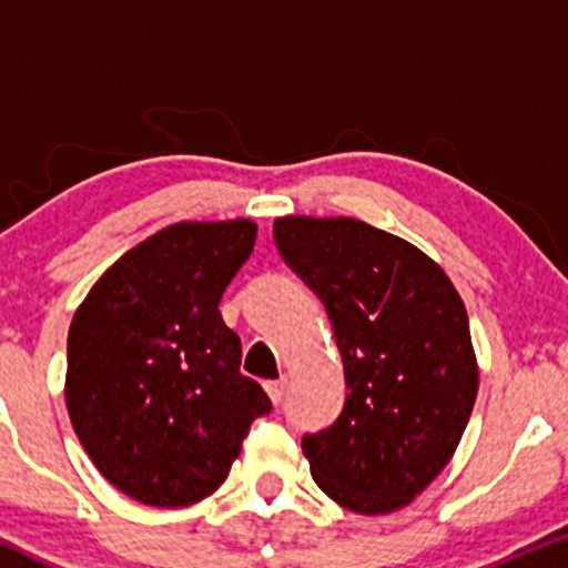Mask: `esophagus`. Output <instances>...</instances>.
Segmentation results:
<instances>
[{
  "label": "esophagus",
  "mask_w": 568,
  "mask_h": 568,
  "mask_svg": "<svg viewBox=\"0 0 568 568\" xmlns=\"http://www.w3.org/2000/svg\"><path fill=\"white\" fill-rule=\"evenodd\" d=\"M264 389H266V395H270V400L277 406V403L285 397V379H280V382H266Z\"/></svg>",
  "instance_id": "34e87169"
}]
</instances>
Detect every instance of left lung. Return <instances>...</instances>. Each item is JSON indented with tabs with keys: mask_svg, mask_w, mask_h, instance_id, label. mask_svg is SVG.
Here are the masks:
<instances>
[{
	"mask_svg": "<svg viewBox=\"0 0 568 568\" xmlns=\"http://www.w3.org/2000/svg\"><path fill=\"white\" fill-rule=\"evenodd\" d=\"M283 258L328 310L347 403L302 452L336 505L387 515L443 473L478 397L462 296L425 251L357 219L283 216Z\"/></svg>",
	"mask_w": 568,
	"mask_h": 568,
	"instance_id": "1",
	"label": "left lung"
}]
</instances>
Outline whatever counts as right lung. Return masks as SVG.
<instances>
[{
    "instance_id": "add662e5",
    "label": "right lung",
    "mask_w": 568,
    "mask_h": 568,
    "mask_svg": "<svg viewBox=\"0 0 568 568\" xmlns=\"http://www.w3.org/2000/svg\"><path fill=\"white\" fill-rule=\"evenodd\" d=\"M256 232L251 219L165 226L122 253L71 317V427L98 473L141 505L211 497L272 408L240 374V336L219 312Z\"/></svg>"
}]
</instances>
